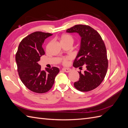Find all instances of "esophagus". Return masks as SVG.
I'll return each mask as SVG.
<instances>
[{
  "label": "esophagus",
  "instance_id": "1",
  "mask_svg": "<svg viewBox=\"0 0 128 128\" xmlns=\"http://www.w3.org/2000/svg\"><path fill=\"white\" fill-rule=\"evenodd\" d=\"M62 70H64L65 72H67L68 73L70 72L71 71V69L70 68H62Z\"/></svg>",
  "mask_w": 128,
  "mask_h": 128
}]
</instances>
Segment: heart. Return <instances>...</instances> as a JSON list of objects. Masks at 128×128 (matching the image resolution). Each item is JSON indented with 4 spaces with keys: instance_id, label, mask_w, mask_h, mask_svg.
I'll use <instances>...</instances> for the list:
<instances>
[{
    "instance_id": "b5f03b06",
    "label": "heart",
    "mask_w": 128,
    "mask_h": 128,
    "mask_svg": "<svg viewBox=\"0 0 128 128\" xmlns=\"http://www.w3.org/2000/svg\"><path fill=\"white\" fill-rule=\"evenodd\" d=\"M74 38L73 37L68 34H64L61 35L60 37V41L62 44H73L74 42ZM70 57H65L61 59V62L62 64H66L68 62V61L70 60Z\"/></svg>"
}]
</instances>
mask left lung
<instances>
[{"label":"left lung","instance_id":"obj_1","mask_svg":"<svg viewBox=\"0 0 128 128\" xmlns=\"http://www.w3.org/2000/svg\"><path fill=\"white\" fill-rule=\"evenodd\" d=\"M67 32H77L82 37L79 52L73 62L79 72L80 78L74 86L82 92H88L100 85L104 79L108 68L106 49L102 37L96 30L86 25H76L66 30Z\"/></svg>","mask_w":128,"mask_h":128}]
</instances>
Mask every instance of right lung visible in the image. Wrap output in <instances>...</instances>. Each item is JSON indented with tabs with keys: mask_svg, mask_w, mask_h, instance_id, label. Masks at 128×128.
<instances>
[{
	"mask_svg": "<svg viewBox=\"0 0 128 128\" xmlns=\"http://www.w3.org/2000/svg\"><path fill=\"white\" fill-rule=\"evenodd\" d=\"M52 35L41 32L30 34L22 40L16 54L17 70L22 82L34 92L44 93L49 91L60 71L55 67L42 70L38 64L40 58L45 54L43 43Z\"/></svg>",
	"mask_w": 128,
	"mask_h": 128,
	"instance_id": "1",
	"label": "right lung"
}]
</instances>
